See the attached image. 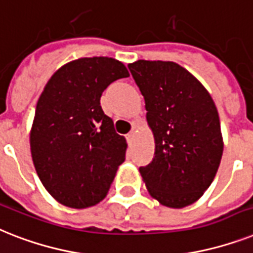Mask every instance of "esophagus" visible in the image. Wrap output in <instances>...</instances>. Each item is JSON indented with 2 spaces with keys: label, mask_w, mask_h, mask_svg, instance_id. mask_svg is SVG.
<instances>
[{
  "label": "esophagus",
  "mask_w": 253,
  "mask_h": 253,
  "mask_svg": "<svg viewBox=\"0 0 253 253\" xmlns=\"http://www.w3.org/2000/svg\"><path fill=\"white\" fill-rule=\"evenodd\" d=\"M133 136H135V131L131 130L130 132H128V133H127V135H126L127 141H132V140H133Z\"/></svg>",
  "instance_id": "1"
}]
</instances>
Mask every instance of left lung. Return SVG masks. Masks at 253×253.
<instances>
[{
  "label": "left lung",
  "instance_id": "8db88e82",
  "mask_svg": "<svg viewBox=\"0 0 253 253\" xmlns=\"http://www.w3.org/2000/svg\"><path fill=\"white\" fill-rule=\"evenodd\" d=\"M145 101L155 156L140 174L149 194L165 207L183 208L203 196L223 152L217 108L203 84L174 62L128 65Z\"/></svg>",
  "mask_w": 253,
  "mask_h": 253
}]
</instances>
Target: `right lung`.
Segmentation results:
<instances>
[{
  "instance_id": "right-lung-1",
  "label": "right lung",
  "mask_w": 253,
  "mask_h": 253,
  "mask_svg": "<svg viewBox=\"0 0 253 253\" xmlns=\"http://www.w3.org/2000/svg\"><path fill=\"white\" fill-rule=\"evenodd\" d=\"M127 77L120 61L93 57L67 63L45 85L31 130V153L41 183L61 204L88 208L108 194L127 144L100 98L109 84Z\"/></svg>"
}]
</instances>
